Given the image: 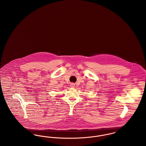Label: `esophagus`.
Wrapping results in <instances>:
<instances>
[{
  "instance_id": "esophagus-1",
  "label": "esophagus",
  "mask_w": 146,
  "mask_h": 146,
  "mask_svg": "<svg viewBox=\"0 0 146 146\" xmlns=\"http://www.w3.org/2000/svg\"><path fill=\"white\" fill-rule=\"evenodd\" d=\"M70 87L74 88V87H75V85H74V84H70Z\"/></svg>"
}]
</instances>
